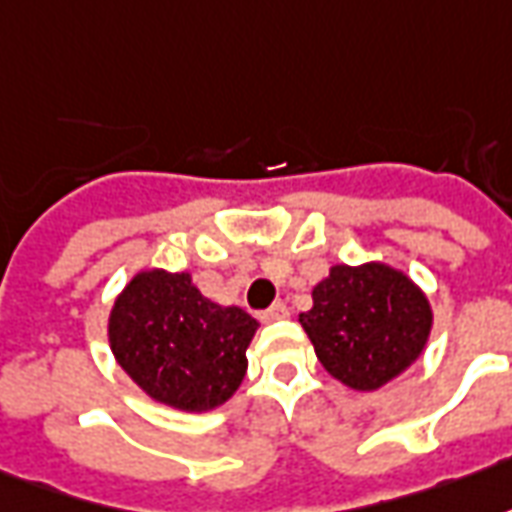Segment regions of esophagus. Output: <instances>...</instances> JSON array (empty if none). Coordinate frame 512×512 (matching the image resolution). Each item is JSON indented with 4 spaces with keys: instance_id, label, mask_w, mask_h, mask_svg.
<instances>
[{
    "instance_id": "1",
    "label": "esophagus",
    "mask_w": 512,
    "mask_h": 512,
    "mask_svg": "<svg viewBox=\"0 0 512 512\" xmlns=\"http://www.w3.org/2000/svg\"><path fill=\"white\" fill-rule=\"evenodd\" d=\"M286 316H289V308L283 302H275L272 308L261 313V322H278V319H286Z\"/></svg>"
}]
</instances>
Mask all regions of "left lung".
<instances>
[{"label":"left lung","mask_w":512,"mask_h":512,"mask_svg":"<svg viewBox=\"0 0 512 512\" xmlns=\"http://www.w3.org/2000/svg\"><path fill=\"white\" fill-rule=\"evenodd\" d=\"M311 297L302 330L324 371L357 393H374L409 371L434 327L423 289L384 261L335 264Z\"/></svg>","instance_id":"1"}]
</instances>
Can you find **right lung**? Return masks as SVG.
I'll list each match as a JSON object with an SVG mask.
<instances>
[{"mask_svg": "<svg viewBox=\"0 0 512 512\" xmlns=\"http://www.w3.org/2000/svg\"><path fill=\"white\" fill-rule=\"evenodd\" d=\"M259 322L199 292L190 272H136L108 313L119 368L163 406L212 412L237 393Z\"/></svg>", "mask_w": 512, "mask_h": 512, "instance_id": "obj_1", "label": "right lung"}]
</instances>
